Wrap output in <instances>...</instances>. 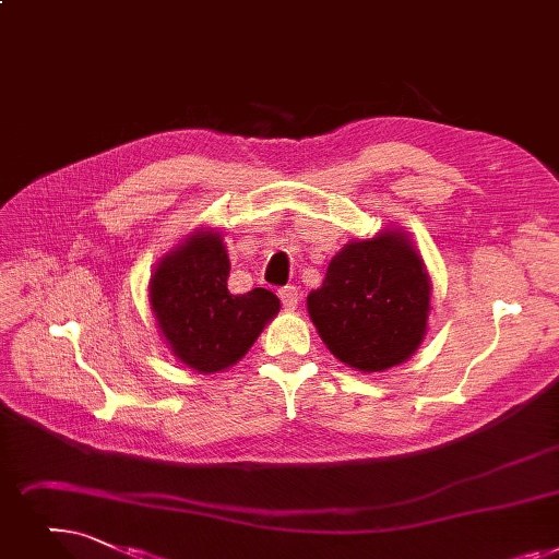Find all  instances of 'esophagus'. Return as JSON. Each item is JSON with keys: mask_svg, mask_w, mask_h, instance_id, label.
Returning <instances> with one entry per match:
<instances>
[{"mask_svg": "<svg viewBox=\"0 0 559 559\" xmlns=\"http://www.w3.org/2000/svg\"><path fill=\"white\" fill-rule=\"evenodd\" d=\"M278 297L285 310H295L299 304V289L295 285H285L278 289Z\"/></svg>", "mask_w": 559, "mask_h": 559, "instance_id": "obj_1", "label": "esophagus"}]
</instances>
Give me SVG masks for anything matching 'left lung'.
I'll list each match as a JSON object with an SVG mask.
<instances>
[{
  "label": "left lung",
  "instance_id": "left-lung-1",
  "mask_svg": "<svg viewBox=\"0 0 559 559\" xmlns=\"http://www.w3.org/2000/svg\"><path fill=\"white\" fill-rule=\"evenodd\" d=\"M431 281L414 241L400 230L354 239L333 255L308 314L335 358L381 372L414 354L427 333Z\"/></svg>",
  "mask_w": 559,
  "mask_h": 559
}]
</instances>
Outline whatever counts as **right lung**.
<instances>
[{
    "label": "right lung",
    "instance_id": "obj_1",
    "mask_svg": "<svg viewBox=\"0 0 559 559\" xmlns=\"http://www.w3.org/2000/svg\"><path fill=\"white\" fill-rule=\"evenodd\" d=\"M230 260L216 230H197L151 276V306L174 356L187 368L222 372L245 356L281 308L274 293L228 289Z\"/></svg>",
    "mask_w": 559,
    "mask_h": 559
}]
</instances>
